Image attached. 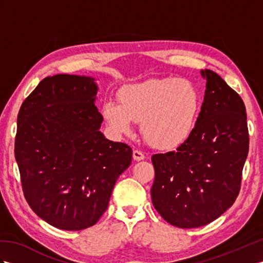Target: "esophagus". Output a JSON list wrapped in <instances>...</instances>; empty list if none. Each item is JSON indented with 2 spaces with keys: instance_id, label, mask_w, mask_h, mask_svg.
I'll use <instances>...</instances> for the list:
<instances>
[{
  "instance_id": "34e87169",
  "label": "esophagus",
  "mask_w": 263,
  "mask_h": 263,
  "mask_svg": "<svg viewBox=\"0 0 263 263\" xmlns=\"http://www.w3.org/2000/svg\"><path fill=\"white\" fill-rule=\"evenodd\" d=\"M133 159L136 161H141V160L145 159V156L143 154V152H141L139 150H134L133 151Z\"/></svg>"
}]
</instances>
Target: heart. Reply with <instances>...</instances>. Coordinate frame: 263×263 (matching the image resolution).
Returning a JSON list of instances; mask_svg holds the SVG:
<instances>
[{"mask_svg":"<svg viewBox=\"0 0 263 263\" xmlns=\"http://www.w3.org/2000/svg\"><path fill=\"white\" fill-rule=\"evenodd\" d=\"M119 103H104L102 114L110 129L129 133L142 122L144 139L158 149H174L191 136L198 117L197 87L184 79H154L124 86Z\"/></svg>","mask_w":263,"mask_h":263,"instance_id":"b5f03b06","label":"heart"}]
</instances>
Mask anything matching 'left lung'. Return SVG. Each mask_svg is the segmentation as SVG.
Wrapping results in <instances>:
<instances>
[{"mask_svg":"<svg viewBox=\"0 0 263 263\" xmlns=\"http://www.w3.org/2000/svg\"><path fill=\"white\" fill-rule=\"evenodd\" d=\"M201 73L206 89L191 136L176 151L152 156L153 206L183 229L210 223L234 203L249 152L243 101L219 74Z\"/></svg>","mask_w":263,"mask_h":263,"instance_id":"left-lung-1","label":"left lung"}]
</instances>
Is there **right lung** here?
Masks as SVG:
<instances>
[{"mask_svg":"<svg viewBox=\"0 0 263 263\" xmlns=\"http://www.w3.org/2000/svg\"><path fill=\"white\" fill-rule=\"evenodd\" d=\"M97 91L92 78L57 74L39 83L17 114L14 154L25 200L62 230L96 224L132 161L129 145L100 132Z\"/></svg>","mask_w":263,"mask_h":263,"instance_id":"1","label":"right lung"}]
</instances>
